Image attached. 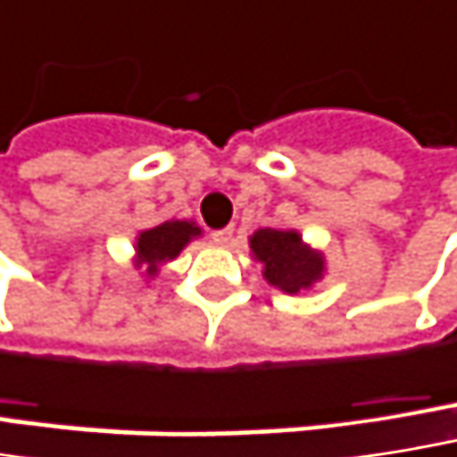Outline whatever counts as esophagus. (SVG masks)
<instances>
[{"label": "esophagus", "instance_id": "1", "mask_svg": "<svg viewBox=\"0 0 457 457\" xmlns=\"http://www.w3.org/2000/svg\"><path fill=\"white\" fill-rule=\"evenodd\" d=\"M212 240H214L217 245H228L229 240H232V228L214 229V232H212Z\"/></svg>", "mask_w": 457, "mask_h": 457}]
</instances>
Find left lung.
<instances>
[{
    "mask_svg": "<svg viewBox=\"0 0 457 457\" xmlns=\"http://www.w3.org/2000/svg\"><path fill=\"white\" fill-rule=\"evenodd\" d=\"M248 245L264 279L290 295L312 290L327 271L324 253L312 248L298 229L262 228L248 237Z\"/></svg>",
    "mask_w": 457,
    "mask_h": 457,
    "instance_id": "obj_1",
    "label": "left lung"
}]
</instances>
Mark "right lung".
<instances>
[{"mask_svg":"<svg viewBox=\"0 0 457 457\" xmlns=\"http://www.w3.org/2000/svg\"><path fill=\"white\" fill-rule=\"evenodd\" d=\"M198 235H201V228L193 220H167L156 228L144 229L136 237L133 267L141 271V277L154 279L159 270L167 262H175L180 251Z\"/></svg>","mask_w":457,"mask_h":457,"instance_id":"obj_1","label":"right lung"}]
</instances>
